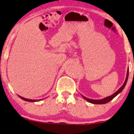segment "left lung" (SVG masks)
I'll list each match as a JSON object with an SVG mask.
<instances>
[{"label": "left lung", "mask_w": 134, "mask_h": 134, "mask_svg": "<svg viewBox=\"0 0 134 134\" xmlns=\"http://www.w3.org/2000/svg\"><path fill=\"white\" fill-rule=\"evenodd\" d=\"M128 77H129V69H127V76H126V80L125 81H124L123 85H122L121 87L120 88V89L118 90V91H116V92L115 93H113L112 95H111V96H108L107 98H104L102 99H96V100H94V99H89V98H86V97L82 96V97L85 99V100H87V101H88L89 102H90V103H92V104H106L107 103V102H109L111 100H112L113 98H115V96H116L117 95H118L119 93L121 92L122 91V90L124 89V88L125 87V86L126 85V83H127V79H128Z\"/></svg>", "instance_id": "1"}]
</instances>
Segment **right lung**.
<instances>
[{"label": "right lung", "instance_id": "right-lung-1", "mask_svg": "<svg viewBox=\"0 0 134 134\" xmlns=\"http://www.w3.org/2000/svg\"><path fill=\"white\" fill-rule=\"evenodd\" d=\"M19 97L20 98H21L22 99H23L24 100H25V101H28V102H37V101H40V100H41V99H40V100H35V99H27V98H23V97H21L19 96Z\"/></svg>", "mask_w": 134, "mask_h": 134}]
</instances>
